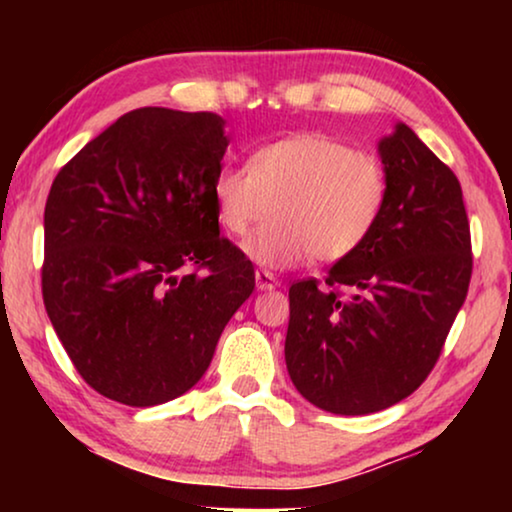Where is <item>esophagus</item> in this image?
<instances>
[{
    "label": "esophagus",
    "mask_w": 512,
    "mask_h": 512,
    "mask_svg": "<svg viewBox=\"0 0 512 512\" xmlns=\"http://www.w3.org/2000/svg\"><path fill=\"white\" fill-rule=\"evenodd\" d=\"M277 277L268 270H256V289L258 291H272L277 289Z\"/></svg>",
    "instance_id": "34e87169"
}]
</instances>
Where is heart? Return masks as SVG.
Returning <instances> with one entry per match:
<instances>
[{
	"label": "heart",
	"instance_id": "b5f03b06",
	"mask_svg": "<svg viewBox=\"0 0 512 512\" xmlns=\"http://www.w3.org/2000/svg\"><path fill=\"white\" fill-rule=\"evenodd\" d=\"M387 172L380 158L338 139L303 132L263 144L247 167L223 165L212 179L221 228L244 237L247 254L272 270L296 268L314 256L340 261L361 247L387 202Z\"/></svg>",
	"mask_w": 512,
	"mask_h": 512
}]
</instances>
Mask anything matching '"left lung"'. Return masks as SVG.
<instances>
[{"label":"left lung","instance_id":"1","mask_svg":"<svg viewBox=\"0 0 512 512\" xmlns=\"http://www.w3.org/2000/svg\"><path fill=\"white\" fill-rule=\"evenodd\" d=\"M377 151L389 188L373 233L328 270L326 289H289L286 368L333 415L391 408L429 377L473 272L454 172L405 123Z\"/></svg>","mask_w":512,"mask_h":512}]
</instances>
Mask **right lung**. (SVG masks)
I'll list each match as a JSON object with an SVG mask.
<instances>
[{"instance_id": "1", "label": "right lung", "mask_w": 512, "mask_h": 512, "mask_svg": "<svg viewBox=\"0 0 512 512\" xmlns=\"http://www.w3.org/2000/svg\"><path fill=\"white\" fill-rule=\"evenodd\" d=\"M226 121L144 107L118 118L55 177L41 293L97 394L151 408L186 394L254 291L251 261L219 235L212 179Z\"/></svg>"}]
</instances>
